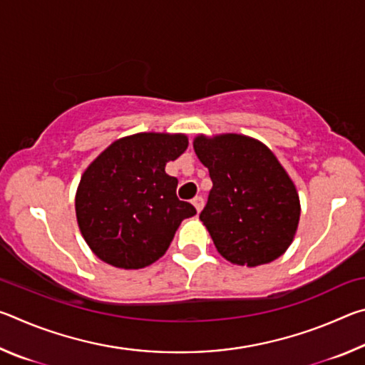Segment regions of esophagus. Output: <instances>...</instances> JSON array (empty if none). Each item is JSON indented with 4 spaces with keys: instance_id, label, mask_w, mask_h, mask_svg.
<instances>
[{
    "instance_id": "1",
    "label": "esophagus",
    "mask_w": 365,
    "mask_h": 365,
    "mask_svg": "<svg viewBox=\"0 0 365 365\" xmlns=\"http://www.w3.org/2000/svg\"><path fill=\"white\" fill-rule=\"evenodd\" d=\"M191 205L195 206V209H196V212H201V209H202V206H205V200H202L201 196H196V197H193V200H191Z\"/></svg>"
}]
</instances>
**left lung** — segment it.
<instances>
[{
  "mask_svg": "<svg viewBox=\"0 0 365 365\" xmlns=\"http://www.w3.org/2000/svg\"><path fill=\"white\" fill-rule=\"evenodd\" d=\"M193 148L212 180L200 219L217 251L248 267L280 257L293 242L301 206L275 154L238 133L197 135Z\"/></svg>",
  "mask_w": 365,
  "mask_h": 365,
  "instance_id": "obj_1",
  "label": "left lung"
}]
</instances>
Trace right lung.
<instances>
[{
    "instance_id": "add662e5",
    "label": "right lung",
    "mask_w": 365,
    "mask_h": 365,
    "mask_svg": "<svg viewBox=\"0 0 365 365\" xmlns=\"http://www.w3.org/2000/svg\"><path fill=\"white\" fill-rule=\"evenodd\" d=\"M188 148L183 133H135L109 145L80 178L78 228L109 265L143 269L164 256L183 219L196 209L177 197L165 164Z\"/></svg>"
}]
</instances>
